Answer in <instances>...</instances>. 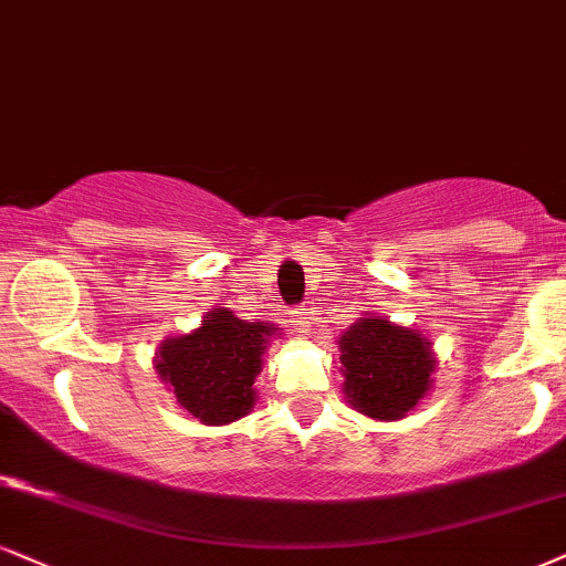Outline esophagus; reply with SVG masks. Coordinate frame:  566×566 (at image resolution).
Wrapping results in <instances>:
<instances>
[{
  "mask_svg": "<svg viewBox=\"0 0 566 566\" xmlns=\"http://www.w3.org/2000/svg\"><path fill=\"white\" fill-rule=\"evenodd\" d=\"M291 323H294L298 336H310V317H306V312H294Z\"/></svg>",
  "mask_w": 566,
  "mask_h": 566,
  "instance_id": "1",
  "label": "esophagus"
}]
</instances>
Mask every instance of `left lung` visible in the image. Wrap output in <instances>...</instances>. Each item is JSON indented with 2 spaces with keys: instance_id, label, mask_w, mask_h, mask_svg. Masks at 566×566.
Returning a JSON list of instances; mask_svg holds the SVG:
<instances>
[{
  "instance_id": "1",
  "label": "left lung",
  "mask_w": 566,
  "mask_h": 566,
  "mask_svg": "<svg viewBox=\"0 0 566 566\" xmlns=\"http://www.w3.org/2000/svg\"><path fill=\"white\" fill-rule=\"evenodd\" d=\"M348 407L369 420H403L432 390L438 359L430 338L380 315L359 317L338 338Z\"/></svg>"
}]
</instances>
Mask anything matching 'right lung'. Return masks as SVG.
Returning <instances> with one entry per match:
<instances>
[{"label":"right lung","mask_w":566,"mask_h":566,"mask_svg":"<svg viewBox=\"0 0 566 566\" xmlns=\"http://www.w3.org/2000/svg\"><path fill=\"white\" fill-rule=\"evenodd\" d=\"M277 336L281 327L247 323L218 306L207 312L197 331L157 346V378L201 424H230L254 409V380L270 340Z\"/></svg>","instance_id":"right-lung-1"}]
</instances>
